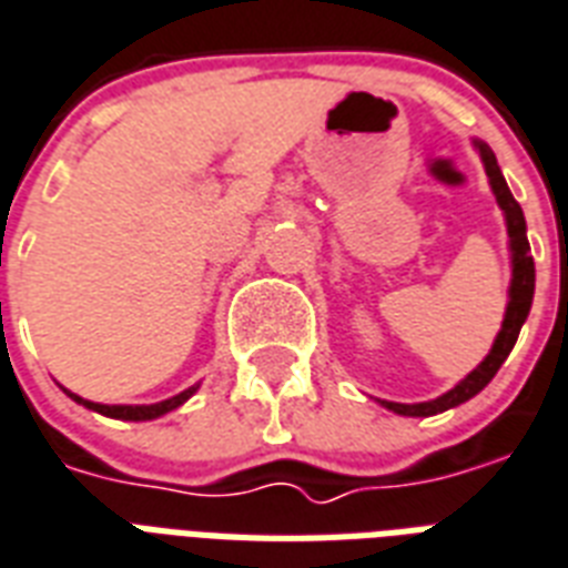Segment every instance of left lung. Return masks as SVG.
Returning a JSON list of instances; mask_svg holds the SVG:
<instances>
[{
	"label": "left lung",
	"mask_w": 568,
	"mask_h": 568,
	"mask_svg": "<svg viewBox=\"0 0 568 568\" xmlns=\"http://www.w3.org/2000/svg\"><path fill=\"white\" fill-rule=\"evenodd\" d=\"M474 149L479 151V160L486 166L488 184H491V193H495L497 205L504 211L506 220V235H509V258H513V280H509V303H506L504 324H500V333H497L491 352L486 354V361L479 363L470 375L458 381L456 387L447 389L444 396L432 402H417V405H402V402H381L384 408L393 410V414H402V417H435L440 410H449L462 405V402L474 399L479 389H486V384L497 375V369L504 366V361L513 352L515 339L521 333V324L527 322L530 315V303H534V288H536V267L534 255H530V244H527V223L525 211L515 202V196L506 187V179L500 166H497L495 151L488 149L483 140H474Z\"/></svg>",
	"instance_id": "8db88e82"
}]
</instances>
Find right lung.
Returning a JSON list of instances; mask_svg holds the SVG:
<instances>
[{
    "label": "right lung",
    "instance_id": "1",
    "mask_svg": "<svg viewBox=\"0 0 568 568\" xmlns=\"http://www.w3.org/2000/svg\"><path fill=\"white\" fill-rule=\"evenodd\" d=\"M196 389H199V384L196 387H187L184 393H179V396H172V399L154 402V405H101V402L82 399V396H77V393H71V389H64V393H68V396H71L77 405H82V408H89V410H98V414H103V417L130 419V423H145V419H158V417H163V414H169V410L181 408V405H184V402H187L190 396L196 393Z\"/></svg>",
    "mask_w": 568,
    "mask_h": 568
}]
</instances>
